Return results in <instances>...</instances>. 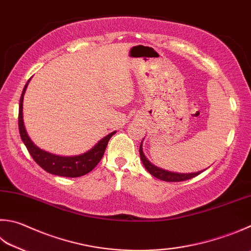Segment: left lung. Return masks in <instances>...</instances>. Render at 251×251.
Masks as SVG:
<instances>
[{"instance_id":"1","label":"left lung","mask_w":251,"mask_h":251,"mask_svg":"<svg viewBox=\"0 0 251 251\" xmlns=\"http://www.w3.org/2000/svg\"><path fill=\"white\" fill-rule=\"evenodd\" d=\"M140 156H141L142 163H143L146 170H148V172L152 175V176L160 179V180H164V181L179 182V181L189 180V179L197 177L198 175H200L202 173V172H199V173H192V174H178V173H172V172H168V170L156 167L155 165L151 163L150 160L146 158V156L144 155L143 148H142V142L140 145Z\"/></svg>"}]
</instances>
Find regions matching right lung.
<instances>
[{"instance_id": "right-lung-1", "label": "right lung", "mask_w": 251, "mask_h": 251, "mask_svg": "<svg viewBox=\"0 0 251 251\" xmlns=\"http://www.w3.org/2000/svg\"><path fill=\"white\" fill-rule=\"evenodd\" d=\"M30 81V79H29ZM28 81V82H29ZM28 82L23 89V94L21 96L20 100V111H18V127H20V134L24 144L29 152L30 156L34 158L35 162L39 165V166L45 169L52 175H56V176L62 177H81L84 175L88 174L89 172L97 166V164L100 162L105 150L107 148L108 142H109L111 136L116 133L111 132L105 138L101 139L98 143L94 146L92 150L88 152L84 153L82 155L77 156H59L46 152L41 149L38 148L34 144V142L30 140L29 136L27 134V131L24 126L23 120V100H24V94L26 92V88L28 86Z\"/></svg>"}]
</instances>
